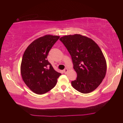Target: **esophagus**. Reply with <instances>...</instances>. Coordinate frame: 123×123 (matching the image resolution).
I'll return each instance as SVG.
<instances>
[{
  "label": "esophagus",
  "instance_id": "esophagus-1",
  "mask_svg": "<svg viewBox=\"0 0 123 123\" xmlns=\"http://www.w3.org/2000/svg\"><path fill=\"white\" fill-rule=\"evenodd\" d=\"M68 71V69H67V68L63 70V72L65 74H66Z\"/></svg>",
  "mask_w": 123,
  "mask_h": 123
}]
</instances>
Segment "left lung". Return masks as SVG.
Returning a JSON list of instances; mask_svg holds the SVG:
<instances>
[{
  "label": "left lung",
  "instance_id": "8db88e82",
  "mask_svg": "<svg viewBox=\"0 0 123 123\" xmlns=\"http://www.w3.org/2000/svg\"><path fill=\"white\" fill-rule=\"evenodd\" d=\"M60 40L69 52L77 74L76 80L71 82L72 87L83 93L95 90L105 78L107 69L100 48L92 40L80 34L64 36Z\"/></svg>",
  "mask_w": 123,
  "mask_h": 123
}]
</instances>
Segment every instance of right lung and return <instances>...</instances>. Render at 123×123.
<instances>
[{
    "mask_svg": "<svg viewBox=\"0 0 123 123\" xmlns=\"http://www.w3.org/2000/svg\"><path fill=\"white\" fill-rule=\"evenodd\" d=\"M60 36L45 35L34 41L26 49L22 60L23 80L30 89L42 95L56 85L61 74L57 72L47 60V56Z\"/></svg>",
    "mask_w": 123,
    "mask_h": 123,
    "instance_id": "right-lung-1",
    "label": "right lung"
}]
</instances>
